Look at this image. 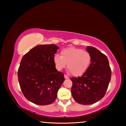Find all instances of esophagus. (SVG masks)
Wrapping results in <instances>:
<instances>
[{"label":"esophagus","mask_w":126,"mask_h":126,"mask_svg":"<svg viewBox=\"0 0 126 126\" xmlns=\"http://www.w3.org/2000/svg\"><path fill=\"white\" fill-rule=\"evenodd\" d=\"M64 77H65V79H69V77L67 75H64Z\"/></svg>","instance_id":"esophagus-1"}]
</instances>
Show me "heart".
<instances>
[{
    "label": "heart",
    "mask_w": 126,
    "mask_h": 126,
    "mask_svg": "<svg viewBox=\"0 0 126 126\" xmlns=\"http://www.w3.org/2000/svg\"><path fill=\"white\" fill-rule=\"evenodd\" d=\"M91 60L92 57L89 51L74 47L63 49L60 52V56L55 55L53 57L57 69H63L67 63V68L75 76L83 75L89 68Z\"/></svg>",
    "instance_id": "b5f03b06"
}]
</instances>
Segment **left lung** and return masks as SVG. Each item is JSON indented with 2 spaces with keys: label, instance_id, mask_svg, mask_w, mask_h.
<instances>
[{
  "label": "left lung",
  "instance_id": "1",
  "mask_svg": "<svg viewBox=\"0 0 126 126\" xmlns=\"http://www.w3.org/2000/svg\"><path fill=\"white\" fill-rule=\"evenodd\" d=\"M87 50L92 57L91 63L81 77H72V95L80 104L89 105L104 97L111 80V70L106 55L92 46Z\"/></svg>",
  "mask_w": 126,
  "mask_h": 126
}]
</instances>
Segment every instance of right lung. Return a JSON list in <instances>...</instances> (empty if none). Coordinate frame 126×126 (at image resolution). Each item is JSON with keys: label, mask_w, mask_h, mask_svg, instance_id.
<instances>
[{"label": "right lung", "mask_w": 126, "mask_h": 126, "mask_svg": "<svg viewBox=\"0 0 126 126\" xmlns=\"http://www.w3.org/2000/svg\"><path fill=\"white\" fill-rule=\"evenodd\" d=\"M58 49L55 45H39L22 58L18 70L19 83L25 97L34 104L53 103L64 81L63 73L57 71L53 63Z\"/></svg>", "instance_id": "right-lung-1"}]
</instances>
